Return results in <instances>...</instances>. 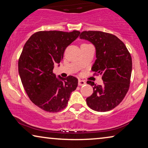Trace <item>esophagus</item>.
Segmentation results:
<instances>
[{
    "mask_svg": "<svg viewBox=\"0 0 148 148\" xmlns=\"http://www.w3.org/2000/svg\"><path fill=\"white\" fill-rule=\"evenodd\" d=\"M86 84V82L83 80H81V79H79V81H78V85L79 86H82V85H84Z\"/></svg>",
    "mask_w": 148,
    "mask_h": 148,
    "instance_id": "34e87169",
    "label": "esophagus"
}]
</instances>
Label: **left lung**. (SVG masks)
<instances>
[{
    "mask_svg": "<svg viewBox=\"0 0 148 148\" xmlns=\"http://www.w3.org/2000/svg\"><path fill=\"white\" fill-rule=\"evenodd\" d=\"M80 39L87 40L96 49V60L92 71L102 75L103 85L87 83L93 87L87 105L97 112H106L121 103L129 89L132 69L130 53L116 36L100 31H84Z\"/></svg>",
    "mask_w": 148,
    "mask_h": 148,
    "instance_id": "left-lung-1",
    "label": "left lung"
}]
</instances>
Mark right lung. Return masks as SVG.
Returning <instances> with one entry per match:
<instances>
[{
    "label": "right lung",
    "instance_id": "obj_1",
    "mask_svg": "<svg viewBox=\"0 0 148 148\" xmlns=\"http://www.w3.org/2000/svg\"><path fill=\"white\" fill-rule=\"evenodd\" d=\"M79 34L77 30L41 31L32 35L24 45L18 61L19 75L29 99L42 110H63L78 85L76 77L58 78L53 70L56 64L60 66L66 47Z\"/></svg>",
    "mask_w": 148,
    "mask_h": 148
}]
</instances>
